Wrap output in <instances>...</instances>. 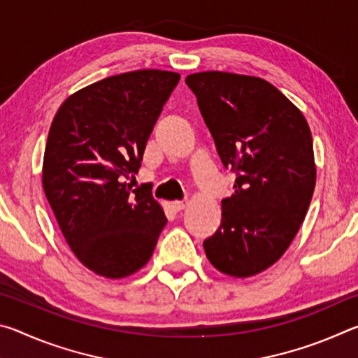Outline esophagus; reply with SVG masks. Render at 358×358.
<instances>
[{"label": "esophagus", "mask_w": 358, "mask_h": 358, "mask_svg": "<svg viewBox=\"0 0 358 358\" xmlns=\"http://www.w3.org/2000/svg\"><path fill=\"white\" fill-rule=\"evenodd\" d=\"M187 205V201L185 199V201H175V202H172V207L175 208V210H183L185 207Z\"/></svg>", "instance_id": "1"}]
</instances>
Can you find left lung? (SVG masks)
Wrapping results in <instances>:
<instances>
[{
  "mask_svg": "<svg viewBox=\"0 0 358 358\" xmlns=\"http://www.w3.org/2000/svg\"><path fill=\"white\" fill-rule=\"evenodd\" d=\"M224 167L237 172L221 226L203 241L221 273L250 278L292 243L316 186L313 137L300 108L270 82L205 71L186 77Z\"/></svg>",
  "mask_w": 358,
  "mask_h": 358,
  "instance_id": "1",
  "label": "left lung"
}]
</instances>
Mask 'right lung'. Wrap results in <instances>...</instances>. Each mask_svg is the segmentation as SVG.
<instances>
[{"instance_id":"right-lung-1","label":"right lung","mask_w":358,"mask_h":358,"mask_svg":"<svg viewBox=\"0 0 358 358\" xmlns=\"http://www.w3.org/2000/svg\"><path fill=\"white\" fill-rule=\"evenodd\" d=\"M180 74L141 69L94 82L59 106L48 131L42 187L82 265L120 280L147 265L166 226L138 172L148 137Z\"/></svg>"}]
</instances>
